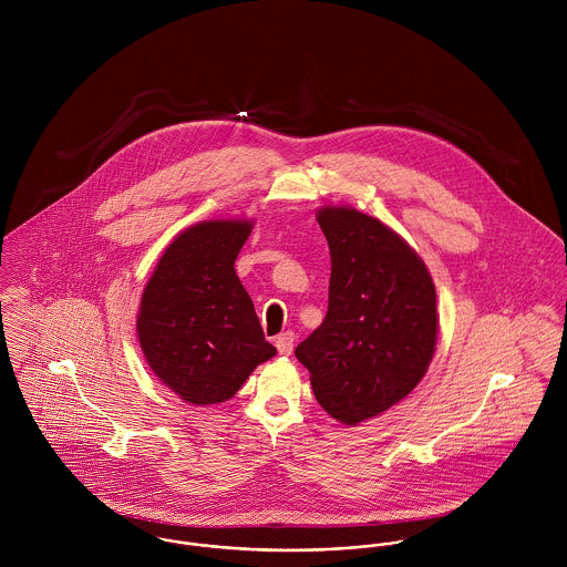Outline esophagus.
<instances>
[{
	"label": "esophagus",
	"mask_w": 567,
	"mask_h": 567,
	"mask_svg": "<svg viewBox=\"0 0 567 567\" xmlns=\"http://www.w3.org/2000/svg\"><path fill=\"white\" fill-rule=\"evenodd\" d=\"M275 347L281 355H290L292 353V347H295V333L292 331H284L277 336L275 340Z\"/></svg>",
	"instance_id": "34e87169"
}]
</instances>
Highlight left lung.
I'll list each match as a JSON object with an SVG mask.
<instances>
[{
	"label": "left lung",
	"instance_id": "8db88e82",
	"mask_svg": "<svg viewBox=\"0 0 567 567\" xmlns=\"http://www.w3.org/2000/svg\"><path fill=\"white\" fill-rule=\"evenodd\" d=\"M331 255L329 306L297 349L312 391L355 425L402 402L425 375L439 317L432 277L416 250L353 207L317 214Z\"/></svg>",
	"mask_w": 567,
	"mask_h": 567
}]
</instances>
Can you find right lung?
<instances>
[{
    "label": "right lung",
    "instance_id": "1",
    "mask_svg": "<svg viewBox=\"0 0 567 567\" xmlns=\"http://www.w3.org/2000/svg\"><path fill=\"white\" fill-rule=\"evenodd\" d=\"M252 220H205L163 250L148 279L137 338L146 362L183 402L220 404L277 349L264 338L236 257Z\"/></svg>",
    "mask_w": 567,
    "mask_h": 567
}]
</instances>
